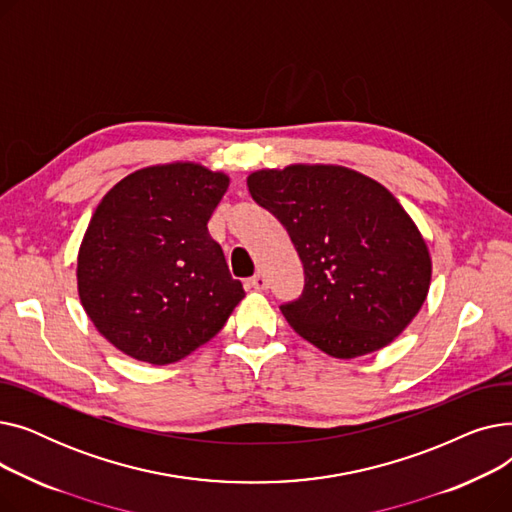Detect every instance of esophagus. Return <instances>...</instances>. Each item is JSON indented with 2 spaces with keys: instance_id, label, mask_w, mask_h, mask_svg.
Returning a JSON list of instances; mask_svg holds the SVG:
<instances>
[{
  "instance_id": "34e87169",
  "label": "esophagus",
  "mask_w": 512,
  "mask_h": 512,
  "mask_svg": "<svg viewBox=\"0 0 512 512\" xmlns=\"http://www.w3.org/2000/svg\"><path fill=\"white\" fill-rule=\"evenodd\" d=\"M249 286L255 288V290H265L267 286H270V282H267V278L259 272V274H255V276L249 280Z\"/></svg>"
}]
</instances>
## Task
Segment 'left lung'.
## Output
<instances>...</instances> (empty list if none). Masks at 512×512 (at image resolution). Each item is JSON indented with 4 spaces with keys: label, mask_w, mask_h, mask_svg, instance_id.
Segmentation results:
<instances>
[{
    "label": "left lung",
    "mask_w": 512,
    "mask_h": 512,
    "mask_svg": "<svg viewBox=\"0 0 512 512\" xmlns=\"http://www.w3.org/2000/svg\"><path fill=\"white\" fill-rule=\"evenodd\" d=\"M247 186L303 261L301 299L280 307L294 332L330 357L355 359L411 324L427 299L432 255L386 186L332 164L257 170Z\"/></svg>",
    "instance_id": "left-lung-1"
}]
</instances>
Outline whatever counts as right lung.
<instances>
[{
    "label": "right lung",
    "instance_id": "1",
    "mask_svg": "<svg viewBox=\"0 0 512 512\" xmlns=\"http://www.w3.org/2000/svg\"><path fill=\"white\" fill-rule=\"evenodd\" d=\"M228 184L224 172L174 161L128 174L97 205L78 249V297L120 353L176 363L245 297L207 230Z\"/></svg>",
    "mask_w": 512,
    "mask_h": 512
}]
</instances>
